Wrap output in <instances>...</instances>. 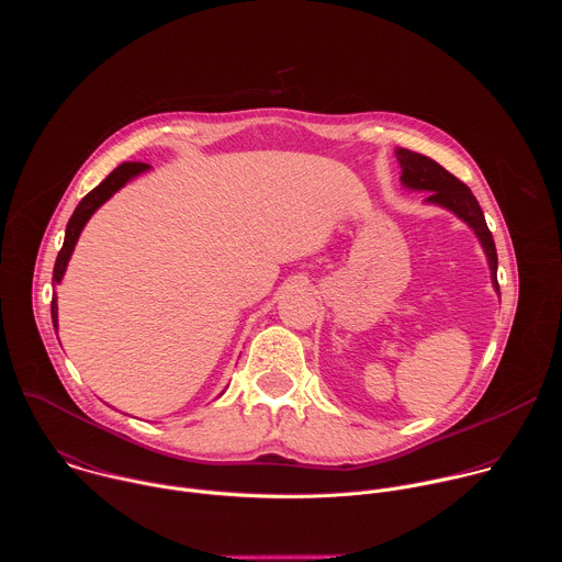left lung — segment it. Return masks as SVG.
<instances>
[{
  "label": "left lung",
  "mask_w": 562,
  "mask_h": 562,
  "mask_svg": "<svg viewBox=\"0 0 562 562\" xmlns=\"http://www.w3.org/2000/svg\"><path fill=\"white\" fill-rule=\"evenodd\" d=\"M397 162L400 169H403V184L409 189H423L429 191L427 202L440 204L449 211H453L458 217H462L477 235L480 243H483V249L490 258V267H492V278H494V286L498 289V256H496V245L492 231L485 222L483 209H480L477 200L473 198V193L469 191V187L464 182H460L456 176H451L447 169H442L436 159L409 150V148H397Z\"/></svg>",
  "instance_id": "obj_1"
}]
</instances>
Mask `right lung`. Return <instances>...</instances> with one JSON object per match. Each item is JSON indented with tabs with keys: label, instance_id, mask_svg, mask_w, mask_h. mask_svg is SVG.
<instances>
[{
	"label": "right lung",
	"instance_id": "obj_1",
	"mask_svg": "<svg viewBox=\"0 0 562 562\" xmlns=\"http://www.w3.org/2000/svg\"><path fill=\"white\" fill-rule=\"evenodd\" d=\"M146 169H148V165H144V162H124V165H120L100 187H95L89 195L82 198V202L77 204V209L72 211L70 220H68V224H66L64 245H61V249H59V254H57V260H55V269H53V280H55V282L61 280V276H64V271H66V265H68V258H70V254H72V249H75L77 237H79V233H82V228H85V224L89 222V217H91L115 191H120L131 178H135L137 173H142V171H146ZM50 315H53V327L57 329V300H55V295H53V302H50Z\"/></svg>",
	"mask_w": 562,
	"mask_h": 562
}]
</instances>
